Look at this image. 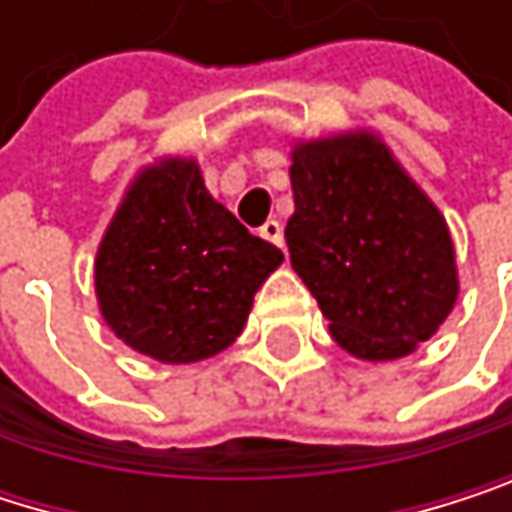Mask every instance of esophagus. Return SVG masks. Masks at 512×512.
I'll return each mask as SVG.
<instances>
[{
    "mask_svg": "<svg viewBox=\"0 0 512 512\" xmlns=\"http://www.w3.org/2000/svg\"><path fill=\"white\" fill-rule=\"evenodd\" d=\"M262 238L271 241V244H277V247H283V226H280L277 220H268V223L262 226Z\"/></svg>",
    "mask_w": 512,
    "mask_h": 512,
    "instance_id": "34e87169",
    "label": "esophagus"
}]
</instances>
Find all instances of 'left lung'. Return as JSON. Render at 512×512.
<instances>
[{
  "label": "left lung",
  "mask_w": 512,
  "mask_h": 512,
  "mask_svg": "<svg viewBox=\"0 0 512 512\" xmlns=\"http://www.w3.org/2000/svg\"><path fill=\"white\" fill-rule=\"evenodd\" d=\"M292 268L335 341L368 362L428 341L459 295L456 253L440 211L374 135L295 147Z\"/></svg>",
  "instance_id": "8db88e82"
}]
</instances>
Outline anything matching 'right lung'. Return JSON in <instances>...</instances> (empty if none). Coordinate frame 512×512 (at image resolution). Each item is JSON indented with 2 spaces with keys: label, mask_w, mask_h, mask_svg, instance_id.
<instances>
[{
  "label": "right lung",
  "mask_w": 512,
  "mask_h": 512,
  "mask_svg": "<svg viewBox=\"0 0 512 512\" xmlns=\"http://www.w3.org/2000/svg\"><path fill=\"white\" fill-rule=\"evenodd\" d=\"M283 253L211 199L193 159L138 174L96 256L105 323L132 350L186 365L226 350Z\"/></svg>",
  "instance_id": "obj_1"
}]
</instances>
